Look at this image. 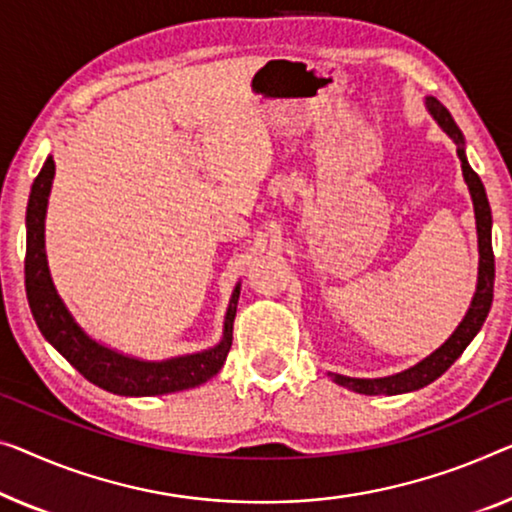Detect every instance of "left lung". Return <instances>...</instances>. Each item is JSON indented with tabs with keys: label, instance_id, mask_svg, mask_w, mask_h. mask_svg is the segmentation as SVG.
<instances>
[{
	"label": "left lung",
	"instance_id": "8db88e82",
	"mask_svg": "<svg viewBox=\"0 0 512 512\" xmlns=\"http://www.w3.org/2000/svg\"><path fill=\"white\" fill-rule=\"evenodd\" d=\"M425 108L430 112V117L437 121L451 140L457 144V156L462 163V174L467 181L471 202H474V216H476V234H478V280H476V292L474 299L469 303V310L464 312L462 322L457 324V329L451 333L444 345L434 349L430 356H425L423 361H418L411 368L395 372L388 377L377 379H361V377H347L338 375V372H329V377L338 386H345L354 393L363 395H400L409 391H418L427 384H432L434 379H439L451 365L462 356L464 349L469 347V342L476 338V333L483 326L487 312L492 308V296H494V253H492V209L487 202V193L483 181L478 174L471 170L467 151H464V135L457 128L455 119L451 117L444 105H441L434 96H425Z\"/></svg>",
	"mask_w": 512,
	"mask_h": 512
}]
</instances>
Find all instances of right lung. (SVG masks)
Here are the masks:
<instances>
[{"label":"right lung","instance_id":"obj_1","mask_svg":"<svg viewBox=\"0 0 512 512\" xmlns=\"http://www.w3.org/2000/svg\"><path fill=\"white\" fill-rule=\"evenodd\" d=\"M52 179H55V160L48 156L32 183L25 218L27 301L43 338L91 384L114 395H126V398L188 391V388H195L216 377L232 347V329L241 282H236L232 289L223 322V338L209 349L163 358V361H147V358H137L103 345V342L91 338L82 329L78 319L73 317V312L68 310V305L59 296L50 276L48 255H45V213H48Z\"/></svg>","mask_w":512,"mask_h":512}]
</instances>
